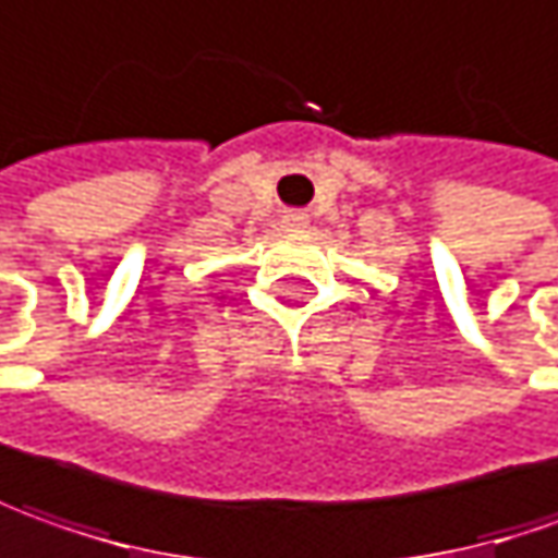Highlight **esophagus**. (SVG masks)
<instances>
[{"instance_id": "1", "label": "esophagus", "mask_w": 558, "mask_h": 558, "mask_svg": "<svg viewBox=\"0 0 558 558\" xmlns=\"http://www.w3.org/2000/svg\"><path fill=\"white\" fill-rule=\"evenodd\" d=\"M283 229L287 231H305L308 229V216L305 214H299V210H293V214H283Z\"/></svg>"}]
</instances>
